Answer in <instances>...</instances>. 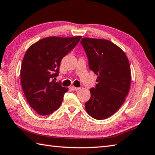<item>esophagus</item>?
I'll return each instance as SVG.
<instances>
[{"label":"esophagus","mask_w":155,"mask_h":155,"mask_svg":"<svg viewBox=\"0 0 155 155\" xmlns=\"http://www.w3.org/2000/svg\"><path fill=\"white\" fill-rule=\"evenodd\" d=\"M71 89L72 91H78V90L80 89V88L75 87H74V86H72V87H71Z\"/></svg>","instance_id":"34e87169"}]
</instances>
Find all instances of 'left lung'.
Returning a JSON list of instances; mask_svg holds the SVG:
<instances>
[{
	"instance_id": "obj_1",
	"label": "left lung",
	"mask_w": 155,
	"mask_h": 155,
	"mask_svg": "<svg viewBox=\"0 0 155 155\" xmlns=\"http://www.w3.org/2000/svg\"><path fill=\"white\" fill-rule=\"evenodd\" d=\"M81 43L90 70L97 75V84L90 89L85 110L94 119H106L119 110L128 94L131 83L128 59L120 47L107 39L84 38Z\"/></svg>"
}]
</instances>
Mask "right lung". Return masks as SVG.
Instances as JSON below:
<instances>
[{
  "instance_id": "right-lung-1",
  "label": "right lung",
  "mask_w": 155,
  "mask_h": 155,
  "mask_svg": "<svg viewBox=\"0 0 155 155\" xmlns=\"http://www.w3.org/2000/svg\"><path fill=\"white\" fill-rule=\"evenodd\" d=\"M81 36L40 39L26 51L21 68V83L29 105L41 116L56 111L68 88L54 81L63 57L79 42Z\"/></svg>"
}]
</instances>
